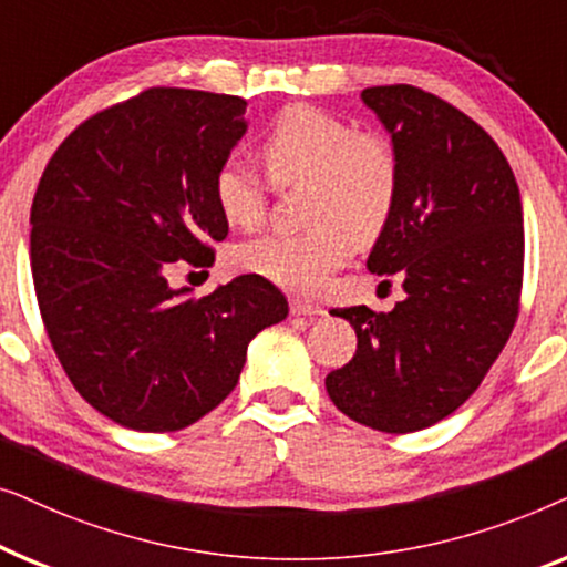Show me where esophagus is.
<instances>
[{
	"label": "esophagus",
	"instance_id": "1",
	"mask_svg": "<svg viewBox=\"0 0 567 567\" xmlns=\"http://www.w3.org/2000/svg\"><path fill=\"white\" fill-rule=\"evenodd\" d=\"M291 315H297V317H320V315H324V309L312 305V301H307V299H291Z\"/></svg>",
	"mask_w": 567,
	"mask_h": 567
}]
</instances>
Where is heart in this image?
I'll return each mask as SVG.
<instances>
[{
  "mask_svg": "<svg viewBox=\"0 0 567 567\" xmlns=\"http://www.w3.org/2000/svg\"><path fill=\"white\" fill-rule=\"evenodd\" d=\"M270 183H305V231L247 239L235 266L281 289L320 291L346 262L348 243L369 247L382 237L400 196V159L390 138L312 105H289L260 144ZM214 204L231 227H252L266 214V185L245 162L227 157L212 181Z\"/></svg>",
  "mask_w": 567,
  "mask_h": 567,
  "instance_id": "obj_1",
  "label": "heart"
}]
</instances>
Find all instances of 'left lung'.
<instances>
[{"instance_id":"1","label":"left lung","mask_w":567,"mask_h":567,"mask_svg":"<svg viewBox=\"0 0 567 567\" xmlns=\"http://www.w3.org/2000/svg\"><path fill=\"white\" fill-rule=\"evenodd\" d=\"M400 159V196L367 268L402 281L392 312L332 309L355 355L324 379L351 421L413 433L464 405L518 317L524 214L498 144L470 115L410 84L367 87ZM390 284V281H384Z\"/></svg>"}]
</instances>
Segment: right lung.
<instances>
[{"instance_id":"add662e5","label":"right lung","mask_w":567,"mask_h":567,"mask_svg":"<svg viewBox=\"0 0 567 567\" xmlns=\"http://www.w3.org/2000/svg\"><path fill=\"white\" fill-rule=\"evenodd\" d=\"M245 107L152 87L80 123L38 183L30 268L45 332L74 390L123 429L181 431L212 413L250 340L289 315L255 274L200 299L165 276L208 268L227 237L212 181L245 136Z\"/></svg>"}]
</instances>
